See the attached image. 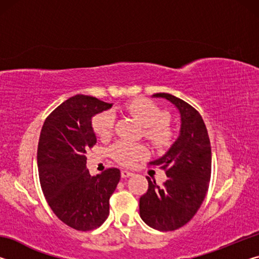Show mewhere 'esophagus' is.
Listing matches in <instances>:
<instances>
[{
	"instance_id": "obj_1",
	"label": "esophagus",
	"mask_w": 259,
	"mask_h": 259,
	"mask_svg": "<svg viewBox=\"0 0 259 259\" xmlns=\"http://www.w3.org/2000/svg\"><path fill=\"white\" fill-rule=\"evenodd\" d=\"M131 175H133V172L128 171V170H121V176H122V178H126V177L131 176Z\"/></svg>"
}]
</instances>
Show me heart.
<instances>
[{
  "instance_id": "obj_1",
  "label": "heart",
  "mask_w": 259,
  "mask_h": 259,
  "mask_svg": "<svg viewBox=\"0 0 259 259\" xmlns=\"http://www.w3.org/2000/svg\"><path fill=\"white\" fill-rule=\"evenodd\" d=\"M125 111L145 126V136L157 147L169 145L172 139V130L168 125L169 115L161 107L146 98H136L125 104ZM115 115L111 111L100 112L93 117L91 125L95 134L100 138H106L112 134ZM145 148L138 144L120 140L109 150V154L116 162L131 165L136 160L145 155Z\"/></svg>"
}]
</instances>
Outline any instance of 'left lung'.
Returning <instances> with one entry per match:
<instances>
[{
  "mask_svg": "<svg viewBox=\"0 0 259 259\" xmlns=\"http://www.w3.org/2000/svg\"><path fill=\"white\" fill-rule=\"evenodd\" d=\"M171 102L181 113V135L171 148L155 161L168 179L156 185L147 178L148 188L139 199V214L148 226L175 231L187 224L198 212L211 176V146L202 116L190 104L170 94H155Z\"/></svg>",
  "mask_w": 259,
  "mask_h": 259,
  "instance_id": "obj_1",
  "label": "left lung"
}]
</instances>
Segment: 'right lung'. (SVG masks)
I'll list each match as a JSON object with an SVG mask.
<instances>
[{
	"label": "right lung",
	"instance_id": "1",
	"mask_svg": "<svg viewBox=\"0 0 259 259\" xmlns=\"http://www.w3.org/2000/svg\"><path fill=\"white\" fill-rule=\"evenodd\" d=\"M112 107L96 97L76 95L54 109L43 123L37 146L41 188L64 224L77 231L99 227L109 214V198L121 174L117 168L90 176L85 153L97 139L91 117Z\"/></svg>",
	"mask_w": 259,
	"mask_h": 259
}]
</instances>
